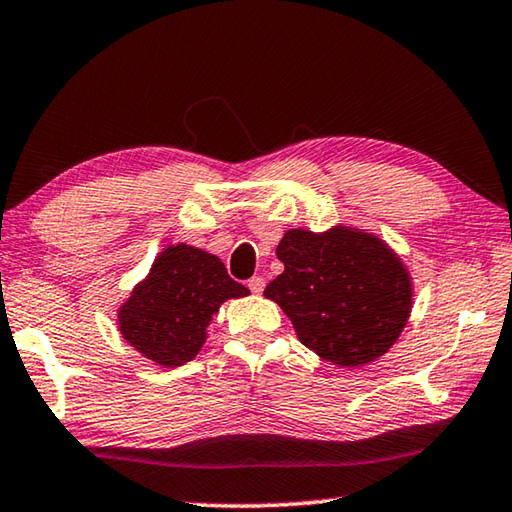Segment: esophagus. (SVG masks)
Returning <instances> with one entry per match:
<instances>
[{
	"instance_id": "1",
	"label": "esophagus",
	"mask_w": 512,
	"mask_h": 512,
	"mask_svg": "<svg viewBox=\"0 0 512 512\" xmlns=\"http://www.w3.org/2000/svg\"><path fill=\"white\" fill-rule=\"evenodd\" d=\"M264 287H266V280L264 277H253V280H248V289L253 291V293H262L264 291Z\"/></svg>"
}]
</instances>
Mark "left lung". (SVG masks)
<instances>
[{
    "label": "left lung",
    "mask_w": 512,
    "mask_h": 512,
    "mask_svg": "<svg viewBox=\"0 0 512 512\" xmlns=\"http://www.w3.org/2000/svg\"><path fill=\"white\" fill-rule=\"evenodd\" d=\"M284 271L264 296L289 316L302 345L341 368L377 361L400 339L413 309L402 257L372 232L293 228L277 244Z\"/></svg>",
    "instance_id": "1"
}]
</instances>
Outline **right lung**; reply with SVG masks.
<instances>
[{"mask_svg": "<svg viewBox=\"0 0 512 512\" xmlns=\"http://www.w3.org/2000/svg\"><path fill=\"white\" fill-rule=\"evenodd\" d=\"M216 255L173 244L155 257L149 275L117 309L124 341L162 368H178L201 352L207 325L225 300L246 298Z\"/></svg>", "mask_w": 512, "mask_h": 512, "instance_id": "obj_1", "label": "right lung"}]
</instances>
